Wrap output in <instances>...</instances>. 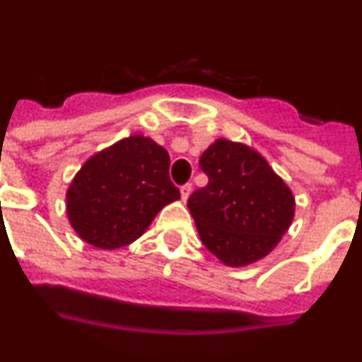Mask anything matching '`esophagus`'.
Returning a JSON list of instances; mask_svg holds the SVG:
<instances>
[{"label":"esophagus","instance_id":"obj_1","mask_svg":"<svg viewBox=\"0 0 362 362\" xmlns=\"http://www.w3.org/2000/svg\"><path fill=\"white\" fill-rule=\"evenodd\" d=\"M190 192H192V185L190 183L183 185V187H181V199L187 201L188 196H190Z\"/></svg>","mask_w":362,"mask_h":362}]
</instances>
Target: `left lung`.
I'll list each match as a JSON object with an SVG mask.
<instances>
[{
	"mask_svg": "<svg viewBox=\"0 0 362 362\" xmlns=\"http://www.w3.org/2000/svg\"><path fill=\"white\" fill-rule=\"evenodd\" d=\"M209 185L188 197L203 245L228 267L270 254L290 228L296 199L267 159L243 143L217 139L199 159Z\"/></svg>",
	"mask_w": 362,
	"mask_h": 362,
	"instance_id": "left-lung-1",
	"label": "left lung"
}]
</instances>
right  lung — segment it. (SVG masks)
Wrapping results in <instances>:
<instances>
[{"label":"right lung","instance_id":"add662e5","mask_svg":"<svg viewBox=\"0 0 362 362\" xmlns=\"http://www.w3.org/2000/svg\"><path fill=\"white\" fill-rule=\"evenodd\" d=\"M168 168V152L145 136L101 150L81 166L66 190L70 225L95 248L130 245L163 206L181 197Z\"/></svg>","mask_w":362,"mask_h":362}]
</instances>
